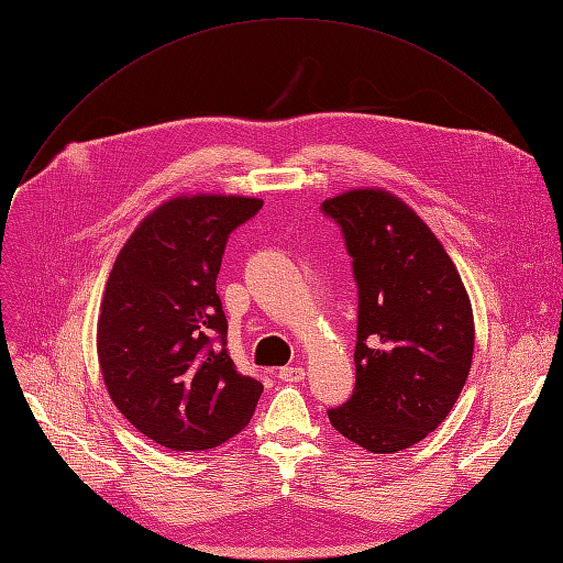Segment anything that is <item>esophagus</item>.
Listing matches in <instances>:
<instances>
[{"mask_svg": "<svg viewBox=\"0 0 563 563\" xmlns=\"http://www.w3.org/2000/svg\"><path fill=\"white\" fill-rule=\"evenodd\" d=\"M278 378L285 380V383H299L306 378V369L299 367V365H287L278 372Z\"/></svg>", "mask_w": 563, "mask_h": 563, "instance_id": "34e87169", "label": "esophagus"}]
</instances>
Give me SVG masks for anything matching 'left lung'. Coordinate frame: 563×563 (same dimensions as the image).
Masks as SVG:
<instances>
[{
	"label": "left lung",
	"mask_w": 563,
	"mask_h": 563,
	"mask_svg": "<svg viewBox=\"0 0 563 563\" xmlns=\"http://www.w3.org/2000/svg\"><path fill=\"white\" fill-rule=\"evenodd\" d=\"M342 228L358 283L356 388L331 424L374 454H395L450 416L472 365L475 319L448 251L386 189L321 202Z\"/></svg>",
	"instance_id": "8db88e82"
}]
</instances>
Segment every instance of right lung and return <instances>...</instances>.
<instances>
[{
	"mask_svg": "<svg viewBox=\"0 0 563 563\" xmlns=\"http://www.w3.org/2000/svg\"><path fill=\"white\" fill-rule=\"evenodd\" d=\"M260 198L175 196L118 253L98 319V361L111 401L173 452L212 450L253 418L262 383L234 369L217 276L228 234Z\"/></svg>",
	"mask_w": 563,
	"mask_h": 563,
	"instance_id": "add662e5",
	"label": "right lung"
}]
</instances>
